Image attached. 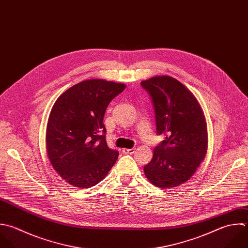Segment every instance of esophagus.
Masks as SVG:
<instances>
[{"mask_svg": "<svg viewBox=\"0 0 248 248\" xmlns=\"http://www.w3.org/2000/svg\"><path fill=\"white\" fill-rule=\"evenodd\" d=\"M123 153L125 155H132L135 153V148H131V149H123Z\"/></svg>", "mask_w": 248, "mask_h": 248, "instance_id": "1", "label": "esophagus"}]
</instances>
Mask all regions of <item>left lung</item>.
<instances>
[{
    "mask_svg": "<svg viewBox=\"0 0 248 248\" xmlns=\"http://www.w3.org/2000/svg\"><path fill=\"white\" fill-rule=\"evenodd\" d=\"M141 86L153 102L156 134L165 136L144 172L160 188L178 186L192 177L206 156L204 114L192 93L173 77L155 76Z\"/></svg>",
    "mask_w": 248,
    "mask_h": 248,
    "instance_id": "left-lung-1",
    "label": "left lung"
}]
</instances>
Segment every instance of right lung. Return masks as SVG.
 <instances>
[{
  "label": "right lung",
  "instance_id": "obj_1",
  "mask_svg": "<svg viewBox=\"0 0 248 248\" xmlns=\"http://www.w3.org/2000/svg\"><path fill=\"white\" fill-rule=\"evenodd\" d=\"M125 85L91 79L65 91L56 100L46 128L49 160L71 186L86 188L103 180L119 152L106 143L103 117L111 100Z\"/></svg>",
  "mask_w": 248,
  "mask_h": 248
}]
</instances>
